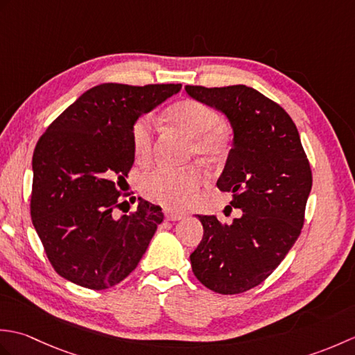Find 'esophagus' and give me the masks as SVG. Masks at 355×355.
Instances as JSON below:
<instances>
[{"label": "esophagus", "instance_id": "esophagus-1", "mask_svg": "<svg viewBox=\"0 0 355 355\" xmlns=\"http://www.w3.org/2000/svg\"><path fill=\"white\" fill-rule=\"evenodd\" d=\"M164 218H166V220H168V221H180V220H183V215L173 212V210L166 209V210H164Z\"/></svg>", "mask_w": 355, "mask_h": 355}]
</instances>
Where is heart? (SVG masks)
I'll return each instance as SVG.
<instances>
[{
	"mask_svg": "<svg viewBox=\"0 0 355 355\" xmlns=\"http://www.w3.org/2000/svg\"><path fill=\"white\" fill-rule=\"evenodd\" d=\"M169 122L192 139V150L207 162L218 160L225 149V137L220 126L221 116L209 105L184 99L169 107ZM154 120L150 116L137 119L132 125L131 141L135 160L145 163L153 153ZM200 184V171L195 166L186 168L150 169L141 177V192L158 205L182 209L189 202L191 193Z\"/></svg>",
	"mask_w": 355,
	"mask_h": 355,
	"instance_id": "obj_1",
	"label": "heart"
}]
</instances>
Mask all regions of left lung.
<instances>
[{
	"label": "left lung",
	"instance_id": "left-lung-1",
	"mask_svg": "<svg viewBox=\"0 0 355 355\" xmlns=\"http://www.w3.org/2000/svg\"><path fill=\"white\" fill-rule=\"evenodd\" d=\"M184 88L229 120L232 149L216 186L241 209L230 224L198 215L205 233L191 254L192 271L215 293H244L273 273L299 238L313 184L310 163L291 117L254 88Z\"/></svg>",
	"mask_w": 355,
	"mask_h": 355
}]
</instances>
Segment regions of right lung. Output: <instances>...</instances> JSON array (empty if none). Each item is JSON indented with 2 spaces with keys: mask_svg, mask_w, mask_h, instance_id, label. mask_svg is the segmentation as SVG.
<instances>
[{
  "mask_svg": "<svg viewBox=\"0 0 355 355\" xmlns=\"http://www.w3.org/2000/svg\"><path fill=\"white\" fill-rule=\"evenodd\" d=\"M182 84H101L78 97L36 143L30 214L58 275L89 290L119 284L137 267L163 221L160 206L139 198L114 215L117 184L134 163L135 120Z\"/></svg>",
  "mask_w": 355,
  "mask_h": 355,
  "instance_id": "obj_1",
  "label": "right lung"
}]
</instances>
